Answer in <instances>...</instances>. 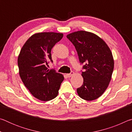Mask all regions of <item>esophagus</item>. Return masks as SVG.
<instances>
[{
    "label": "esophagus",
    "mask_w": 132,
    "mask_h": 132,
    "mask_svg": "<svg viewBox=\"0 0 132 132\" xmlns=\"http://www.w3.org/2000/svg\"><path fill=\"white\" fill-rule=\"evenodd\" d=\"M74 74H75V73L73 72V71H71V72L70 73V74H67L66 75V76L68 77H70L72 76L73 75H74Z\"/></svg>",
    "instance_id": "esophagus-1"
}]
</instances>
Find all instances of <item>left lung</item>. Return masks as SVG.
<instances>
[{
    "label": "left lung",
    "instance_id": "1",
    "mask_svg": "<svg viewBox=\"0 0 132 132\" xmlns=\"http://www.w3.org/2000/svg\"><path fill=\"white\" fill-rule=\"evenodd\" d=\"M66 37L75 46L80 63L85 64L83 84L77 89L78 95L86 101L97 99L111 81L114 68L111 51L103 39L88 31H78Z\"/></svg>",
    "mask_w": 132,
    "mask_h": 132
}]
</instances>
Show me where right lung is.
I'll use <instances>...</instances> for the list:
<instances>
[{
	"mask_svg": "<svg viewBox=\"0 0 132 132\" xmlns=\"http://www.w3.org/2000/svg\"><path fill=\"white\" fill-rule=\"evenodd\" d=\"M63 34L53 32L33 34L22 47L18 57L19 75L27 88L34 97L42 101L57 97L64 77L50 70L48 61L52 62L51 50Z\"/></svg>",
	"mask_w": 132,
	"mask_h": 132,
	"instance_id": "obj_1",
	"label": "right lung"
}]
</instances>
